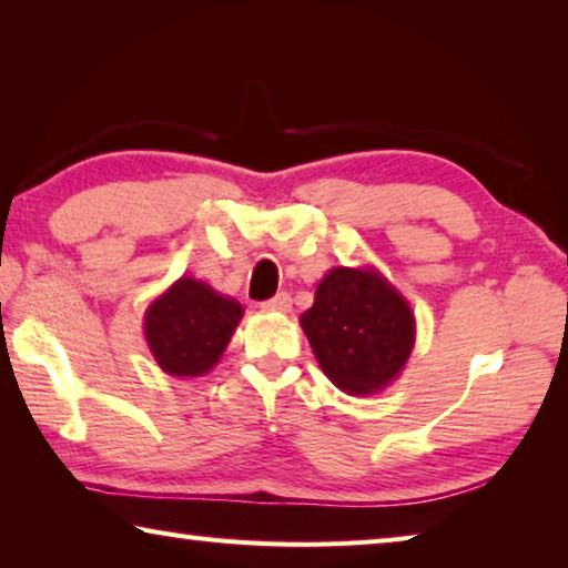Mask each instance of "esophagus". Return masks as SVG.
Wrapping results in <instances>:
<instances>
[{"label": "esophagus", "instance_id": "obj_1", "mask_svg": "<svg viewBox=\"0 0 568 568\" xmlns=\"http://www.w3.org/2000/svg\"><path fill=\"white\" fill-rule=\"evenodd\" d=\"M291 305H293L291 295H287V293H277L275 297H271V301H265V303H263V311H271V313H287V311H291Z\"/></svg>", "mask_w": 568, "mask_h": 568}]
</instances>
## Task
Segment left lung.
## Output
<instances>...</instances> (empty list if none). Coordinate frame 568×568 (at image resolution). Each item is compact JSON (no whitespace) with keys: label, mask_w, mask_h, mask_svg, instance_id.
Wrapping results in <instances>:
<instances>
[{"label":"left lung","mask_w":568,"mask_h":568,"mask_svg":"<svg viewBox=\"0 0 568 568\" xmlns=\"http://www.w3.org/2000/svg\"><path fill=\"white\" fill-rule=\"evenodd\" d=\"M325 376L348 396H371L400 376L416 343V315L378 267H331L301 315Z\"/></svg>","instance_id":"obj_1"}]
</instances>
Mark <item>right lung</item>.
<instances>
[{
    "label": "right lung",
    "mask_w": 568,
    "mask_h": 568,
    "mask_svg": "<svg viewBox=\"0 0 568 568\" xmlns=\"http://www.w3.org/2000/svg\"><path fill=\"white\" fill-rule=\"evenodd\" d=\"M235 297L195 277H180L145 311V341L168 376L195 378L213 371L243 318Z\"/></svg>",
    "instance_id": "obj_1"
}]
</instances>
